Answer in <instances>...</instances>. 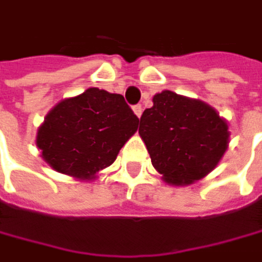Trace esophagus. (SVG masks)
<instances>
[{"mask_svg": "<svg viewBox=\"0 0 262 262\" xmlns=\"http://www.w3.org/2000/svg\"><path fill=\"white\" fill-rule=\"evenodd\" d=\"M133 112H135V115H136L138 118H141V115H142V106H141V104L133 106Z\"/></svg>", "mask_w": 262, "mask_h": 262, "instance_id": "34e87169", "label": "esophagus"}]
</instances>
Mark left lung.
<instances>
[{"label": "left lung", "mask_w": 262, "mask_h": 262, "mask_svg": "<svg viewBox=\"0 0 262 262\" xmlns=\"http://www.w3.org/2000/svg\"><path fill=\"white\" fill-rule=\"evenodd\" d=\"M153 167L171 185H189L211 173L229 144L228 123L209 104L162 91L139 121Z\"/></svg>", "instance_id": "left-lung-1"}]
</instances>
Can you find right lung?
Segmentation results:
<instances>
[{
	"label": "right lung",
	"mask_w": 262,
	"mask_h": 262,
	"mask_svg": "<svg viewBox=\"0 0 262 262\" xmlns=\"http://www.w3.org/2000/svg\"><path fill=\"white\" fill-rule=\"evenodd\" d=\"M138 123L123 95L89 88L48 112L37 129L36 145L56 171L91 181L114 164Z\"/></svg>",
	"instance_id": "obj_1"
}]
</instances>
